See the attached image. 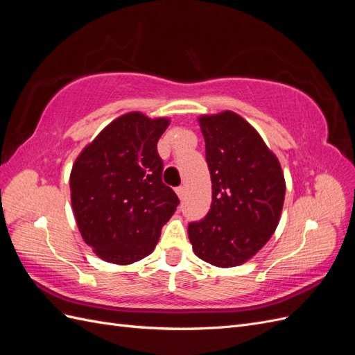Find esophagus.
Wrapping results in <instances>:
<instances>
[{
	"label": "esophagus",
	"instance_id": "esophagus-1",
	"mask_svg": "<svg viewBox=\"0 0 355 355\" xmlns=\"http://www.w3.org/2000/svg\"><path fill=\"white\" fill-rule=\"evenodd\" d=\"M176 194H178V197L182 200L184 198V196H185V187H179V188H176Z\"/></svg>",
	"mask_w": 355,
	"mask_h": 355
}]
</instances>
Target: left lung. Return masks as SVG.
<instances>
[{"mask_svg": "<svg viewBox=\"0 0 355 355\" xmlns=\"http://www.w3.org/2000/svg\"><path fill=\"white\" fill-rule=\"evenodd\" d=\"M211 179L207 216L188 225L192 250L219 268L259 252L282 218L286 180L280 161L256 128L232 111L200 115Z\"/></svg>", "mask_w": 355, "mask_h": 355, "instance_id": "left-lung-1", "label": "left lung"}]
</instances>
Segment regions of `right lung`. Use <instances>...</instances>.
Returning <instances> with one entry per match:
<instances>
[{"label":"right lung","mask_w":355,"mask_h":355,"mask_svg":"<svg viewBox=\"0 0 355 355\" xmlns=\"http://www.w3.org/2000/svg\"><path fill=\"white\" fill-rule=\"evenodd\" d=\"M170 118L133 111L115 118L75 159L71 204L85 244L105 262L151 254L179 198L163 184L157 142Z\"/></svg>","instance_id":"right-lung-1"}]
</instances>
